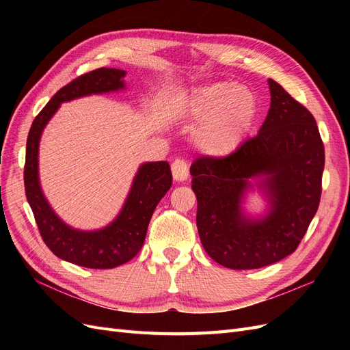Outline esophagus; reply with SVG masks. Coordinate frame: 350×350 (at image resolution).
Masks as SVG:
<instances>
[{
  "label": "esophagus",
  "instance_id": "obj_1",
  "mask_svg": "<svg viewBox=\"0 0 350 350\" xmlns=\"http://www.w3.org/2000/svg\"><path fill=\"white\" fill-rule=\"evenodd\" d=\"M171 167H172V176L175 181L183 183L188 178V165L184 159H175Z\"/></svg>",
  "mask_w": 350,
  "mask_h": 350
}]
</instances>
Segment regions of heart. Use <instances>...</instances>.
Listing matches in <instances>:
<instances>
[{
	"mask_svg": "<svg viewBox=\"0 0 350 350\" xmlns=\"http://www.w3.org/2000/svg\"><path fill=\"white\" fill-rule=\"evenodd\" d=\"M257 111L254 94L228 83L204 84L187 100V112L201 118L193 131L196 146L213 156L234 152L247 134Z\"/></svg>",
	"mask_w": 350,
	"mask_h": 350,
	"instance_id": "heart-1",
	"label": "heart"
}]
</instances>
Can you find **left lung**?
<instances>
[{
	"label": "left lung",
	"instance_id": "obj_1",
	"mask_svg": "<svg viewBox=\"0 0 350 350\" xmlns=\"http://www.w3.org/2000/svg\"><path fill=\"white\" fill-rule=\"evenodd\" d=\"M271 103L260 133L228 156L191 165L197 229L208 256L234 270L260 269L288 257L302 241L321 198L324 144L312 113L269 79ZM263 176L269 215L243 218L249 179Z\"/></svg>",
	"mask_w": 350,
	"mask_h": 350
}]
</instances>
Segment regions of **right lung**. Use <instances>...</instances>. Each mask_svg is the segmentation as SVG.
<instances>
[{"label":"right lung","mask_w":350,"mask_h":350,"mask_svg":"<svg viewBox=\"0 0 350 350\" xmlns=\"http://www.w3.org/2000/svg\"><path fill=\"white\" fill-rule=\"evenodd\" d=\"M124 76V70L103 67L81 74L51 98L31 122L27 135L25 191L39 234L57 257L88 269H113L137 256L157 203L172 185L171 167L167 162L142 165L120 216L100 230H76L61 221L42 194L38 176L39 140L46 122L62 102L122 89Z\"/></svg>","instance_id":"1"}]
</instances>
